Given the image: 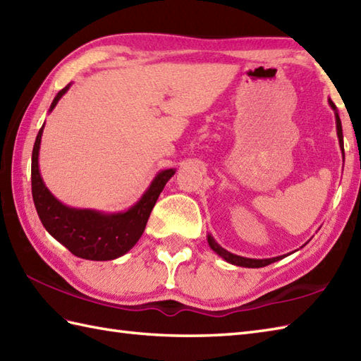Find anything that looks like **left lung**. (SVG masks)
Segmentation results:
<instances>
[{"label": "left lung", "instance_id": "obj_1", "mask_svg": "<svg viewBox=\"0 0 361 361\" xmlns=\"http://www.w3.org/2000/svg\"><path fill=\"white\" fill-rule=\"evenodd\" d=\"M329 104H331V106L335 111V121H336V135H338V141H340V147H341V152H343V157H344V144H343V128H341V121H340V116H338V111H336V106L334 105V102L329 99ZM208 243L209 247L217 252V255L220 257H224L226 262L233 264V265H237V267H247V268H260V267H267L270 265L273 262H276V260H281L286 257V255L283 256H278V257H273V259H250V257H242V256H237V255H233V252L226 251L225 248H221L220 245L214 240V237L211 234H208Z\"/></svg>", "mask_w": 361, "mask_h": 361}]
</instances>
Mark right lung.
<instances>
[{
    "label": "right lung",
    "mask_w": 361,
    "mask_h": 361,
    "mask_svg": "<svg viewBox=\"0 0 361 361\" xmlns=\"http://www.w3.org/2000/svg\"><path fill=\"white\" fill-rule=\"evenodd\" d=\"M71 83L60 90L54 97L49 111L54 110ZM44 127V124H43ZM43 127L35 137L32 150V198L38 217L54 239L70 250L74 256L88 260H111L124 256L135 247L147 225L150 212L155 206L159 194L163 192L166 183L172 178L175 169L161 171L149 189L145 190L140 202L126 212L104 214L93 209H75L60 203L49 189L44 186L38 171V150L43 135Z\"/></svg>",
    "instance_id": "right-lung-1"
}]
</instances>
